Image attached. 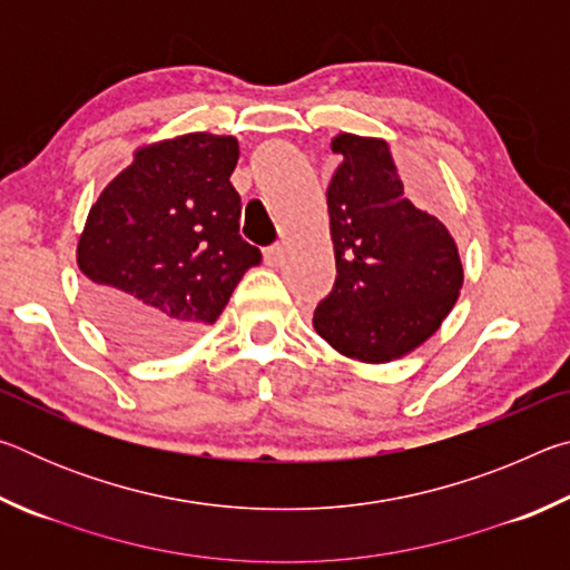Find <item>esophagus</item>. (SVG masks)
Returning a JSON list of instances; mask_svg holds the SVG:
<instances>
[{
  "label": "esophagus",
  "instance_id": "esophagus-1",
  "mask_svg": "<svg viewBox=\"0 0 570 570\" xmlns=\"http://www.w3.org/2000/svg\"><path fill=\"white\" fill-rule=\"evenodd\" d=\"M264 262L268 264V266H278L284 262V246L282 244H274V246H268L266 250H264Z\"/></svg>",
  "mask_w": 570,
  "mask_h": 570
}]
</instances>
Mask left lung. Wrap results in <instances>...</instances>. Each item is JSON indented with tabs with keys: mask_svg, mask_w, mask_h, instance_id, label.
I'll return each instance as SVG.
<instances>
[{
	"mask_svg": "<svg viewBox=\"0 0 570 570\" xmlns=\"http://www.w3.org/2000/svg\"><path fill=\"white\" fill-rule=\"evenodd\" d=\"M332 150L342 156L326 186L336 282L314 330L350 360L387 364L440 330L465 272L445 224L404 196L387 140L340 132Z\"/></svg>",
	"mask_w": 570,
	"mask_h": 570,
	"instance_id": "left-lung-1",
	"label": "left lung"
}]
</instances>
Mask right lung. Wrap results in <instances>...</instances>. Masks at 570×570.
I'll use <instances>...</instances> for the list:
<instances>
[{
    "label": "right lung",
    "mask_w": 570,
    "mask_h": 570,
    "mask_svg": "<svg viewBox=\"0 0 570 570\" xmlns=\"http://www.w3.org/2000/svg\"><path fill=\"white\" fill-rule=\"evenodd\" d=\"M234 135L142 142L95 200L77 240L88 306L135 354L188 346L224 312L262 250L238 236Z\"/></svg>",
    "instance_id": "1"
}]
</instances>
